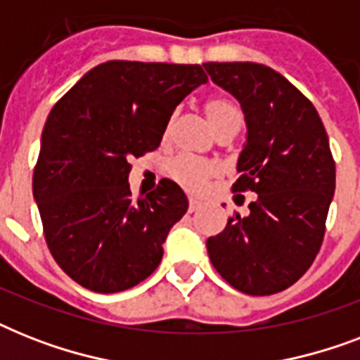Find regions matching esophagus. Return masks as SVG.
I'll return each instance as SVG.
<instances>
[{"instance_id": "esophagus-1", "label": "esophagus", "mask_w": 360, "mask_h": 360, "mask_svg": "<svg viewBox=\"0 0 360 360\" xmlns=\"http://www.w3.org/2000/svg\"><path fill=\"white\" fill-rule=\"evenodd\" d=\"M200 207H202V203L198 202V200H191V202H188V213H196Z\"/></svg>"}]
</instances>
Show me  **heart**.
Instances as JSON below:
<instances>
[{
	"label": "heart",
	"instance_id": "obj_1",
	"mask_svg": "<svg viewBox=\"0 0 360 360\" xmlns=\"http://www.w3.org/2000/svg\"><path fill=\"white\" fill-rule=\"evenodd\" d=\"M203 110H205L209 123H211L217 134H222V132H233L236 134L240 123H243V110L230 97L209 98ZM168 132L169 123L164 130V136H168ZM217 174H219V168L214 164L194 160L191 157H177L168 166L169 177L177 185L183 186L186 192H194V194L202 192L207 186L209 179H213Z\"/></svg>",
	"mask_w": 360,
	"mask_h": 360
}]
</instances>
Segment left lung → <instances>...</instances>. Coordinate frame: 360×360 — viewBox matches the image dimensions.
<instances>
[{
	"mask_svg": "<svg viewBox=\"0 0 360 360\" xmlns=\"http://www.w3.org/2000/svg\"><path fill=\"white\" fill-rule=\"evenodd\" d=\"M203 67L245 114L240 177L231 191L257 194L250 214H233L224 231L209 237V257L236 290L273 295L307 273L323 243L336 181L329 138L314 104L271 67Z\"/></svg>",
	"mask_w": 360,
	"mask_h": 360,
	"instance_id": "1",
	"label": "left lung"
}]
</instances>
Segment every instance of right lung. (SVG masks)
Wrapping results in <instances>:
<instances>
[{
    "mask_svg": "<svg viewBox=\"0 0 360 360\" xmlns=\"http://www.w3.org/2000/svg\"><path fill=\"white\" fill-rule=\"evenodd\" d=\"M205 82L200 65L106 61L48 115L33 196L53 259L87 290L124 291L158 267L188 200L162 179L134 202L130 160L160 146L175 106Z\"/></svg>",
    "mask_w": 360,
    "mask_h": 360,
    "instance_id": "obj_1",
    "label": "right lung"
}]
</instances>
